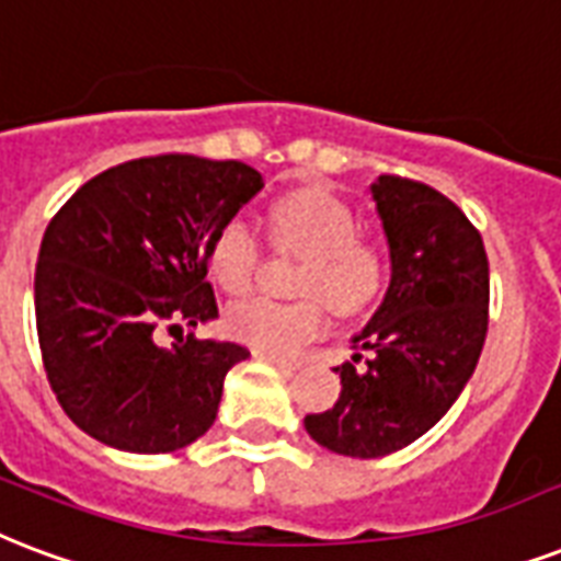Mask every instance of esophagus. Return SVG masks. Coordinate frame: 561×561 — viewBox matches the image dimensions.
I'll list each match as a JSON object with an SVG mask.
<instances>
[{
  "instance_id": "esophagus-1",
  "label": "esophagus",
  "mask_w": 561,
  "mask_h": 561,
  "mask_svg": "<svg viewBox=\"0 0 561 561\" xmlns=\"http://www.w3.org/2000/svg\"><path fill=\"white\" fill-rule=\"evenodd\" d=\"M255 358H264V362H271V365H276L279 370H285V374H294V370H299V362H290V358L273 356V353H262V350H255Z\"/></svg>"
}]
</instances>
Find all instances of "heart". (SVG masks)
<instances>
[{"label": "heart", "instance_id": "1", "mask_svg": "<svg viewBox=\"0 0 561 561\" xmlns=\"http://www.w3.org/2000/svg\"><path fill=\"white\" fill-rule=\"evenodd\" d=\"M271 234L282 250L306 255L297 279L299 294H320L337 311H358L382 288V252L358 238L356 214L329 191L302 187L279 196L271 208ZM259 262L262 241L255 226L241 214L226 220L208 247L214 282L229 294H241L252 285ZM320 297L297 302L241 299L226 309V332L262 353L288 356L329 327L327 302Z\"/></svg>", "mask_w": 561, "mask_h": 561}]
</instances>
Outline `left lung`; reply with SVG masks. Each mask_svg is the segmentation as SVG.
Masks as SVG:
<instances>
[{
  "label": "left lung",
  "mask_w": 561,
  "mask_h": 561,
  "mask_svg": "<svg viewBox=\"0 0 561 561\" xmlns=\"http://www.w3.org/2000/svg\"><path fill=\"white\" fill-rule=\"evenodd\" d=\"M370 194L391 282L353 335V362L332 367L341 376L335 405L306 414L320 447L353 459H379L430 433L465 391L489 332V259L459 205L400 176H379Z\"/></svg>",
  "instance_id": "obj_1"
}]
</instances>
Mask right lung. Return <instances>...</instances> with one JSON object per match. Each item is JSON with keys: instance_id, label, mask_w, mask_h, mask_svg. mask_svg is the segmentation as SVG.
<instances>
[{"instance_id": "right-lung-1", "label": "right lung", "mask_w": 561, "mask_h": 561, "mask_svg": "<svg viewBox=\"0 0 561 561\" xmlns=\"http://www.w3.org/2000/svg\"><path fill=\"white\" fill-rule=\"evenodd\" d=\"M264 187L243 161L135 158L93 176L46 226L34 271L43 367L79 430L126 453H173L211 430L234 341L156 344V323L217 318L208 247Z\"/></svg>"}]
</instances>
